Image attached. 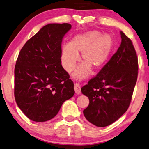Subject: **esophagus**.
Returning a JSON list of instances; mask_svg holds the SVG:
<instances>
[{"mask_svg":"<svg viewBox=\"0 0 149 149\" xmlns=\"http://www.w3.org/2000/svg\"><path fill=\"white\" fill-rule=\"evenodd\" d=\"M74 89L75 91V93L77 94H79L81 93V91H80V86L79 84H75L74 86Z\"/></svg>","mask_w":149,"mask_h":149,"instance_id":"1","label":"esophagus"}]
</instances>
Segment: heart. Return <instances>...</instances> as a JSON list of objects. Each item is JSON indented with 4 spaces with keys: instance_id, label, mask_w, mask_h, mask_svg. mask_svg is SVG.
<instances>
[{
    "instance_id": "obj_1",
    "label": "heart",
    "mask_w": 149,
    "mask_h": 149,
    "mask_svg": "<svg viewBox=\"0 0 149 149\" xmlns=\"http://www.w3.org/2000/svg\"><path fill=\"white\" fill-rule=\"evenodd\" d=\"M114 46L113 37L109 34L101 35L96 30L86 31L74 36L70 44L63 46L61 63L67 72H71L79 61L82 53L84 63L74 72V77L82 78L87 76L91 67L98 69L107 62Z\"/></svg>"
}]
</instances>
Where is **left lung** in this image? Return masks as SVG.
<instances>
[{
	"instance_id": "obj_1",
	"label": "left lung",
	"mask_w": 149,
	"mask_h": 149,
	"mask_svg": "<svg viewBox=\"0 0 149 149\" xmlns=\"http://www.w3.org/2000/svg\"><path fill=\"white\" fill-rule=\"evenodd\" d=\"M121 43L116 53L81 88L89 98L83 113L89 122L106 127L127 110L138 76V58L132 41L120 31Z\"/></svg>"
}]
</instances>
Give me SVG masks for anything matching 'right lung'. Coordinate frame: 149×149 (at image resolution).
Masks as SVG:
<instances>
[{
  "label": "right lung",
  "mask_w": 149,
  "mask_h": 149,
  "mask_svg": "<svg viewBox=\"0 0 149 149\" xmlns=\"http://www.w3.org/2000/svg\"><path fill=\"white\" fill-rule=\"evenodd\" d=\"M67 23L43 26L27 41L14 69V97L19 109L36 122L50 120L74 94V84L61 65V43Z\"/></svg>",
  "instance_id": "obj_1"
}]
</instances>
